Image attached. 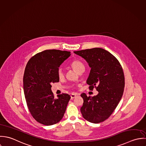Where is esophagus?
<instances>
[{
    "instance_id": "esophagus-1",
    "label": "esophagus",
    "mask_w": 146,
    "mask_h": 146,
    "mask_svg": "<svg viewBox=\"0 0 146 146\" xmlns=\"http://www.w3.org/2000/svg\"><path fill=\"white\" fill-rule=\"evenodd\" d=\"M77 95H78V94H71V95H70V96H71V99H74Z\"/></svg>"
}]
</instances>
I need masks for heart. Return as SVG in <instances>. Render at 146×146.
I'll list each match as a JSON object with an SVG mask.
<instances>
[{
  "mask_svg": "<svg viewBox=\"0 0 146 146\" xmlns=\"http://www.w3.org/2000/svg\"><path fill=\"white\" fill-rule=\"evenodd\" d=\"M72 67L74 68L78 73L83 70H85V66L84 64L77 60H73L70 64ZM58 76L60 79L64 77V71L61 67H60L58 70Z\"/></svg>",
  "mask_w": 146,
  "mask_h": 146,
  "instance_id": "obj_1",
  "label": "heart"
}]
</instances>
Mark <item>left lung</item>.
I'll use <instances>...</instances> for the list:
<instances>
[{"label":"left lung","instance_id":"8db88e82","mask_svg":"<svg viewBox=\"0 0 146 146\" xmlns=\"http://www.w3.org/2000/svg\"><path fill=\"white\" fill-rule=\"evenodd\" d=\"M84 58L91 68L87 84L89 88H96L97 95L88 96L81 94L84 99L81 112L88 121L98 123L107 119L116 109L123 92L125 78L119 61L112 54L101 48L74 51Z\"/></svg>","mask_w":146,"mask_h":146}]
</instances>
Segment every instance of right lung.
I'll return each instance as SVG.
<instances>
[{
  "label": "right lung",
  "mask_w": 146,
  "mask_h": 146,
  "mask_svg": "<svg viewBox=\"0 0 146 146\" xmlns=\"http://www.w3.org/2000/svg\"><path fill=\"white\" fill-rule=\"evenodd\" d=\"M70 55L69 51L45 50L33 56L27 64L23 88L27 106L34 119L44 125H54L62 118L70 99L67 94L55 99L51 90V84L59 81L58 68Z\"/></svg>",
  "instance_id": "1"
}]
</instances>
